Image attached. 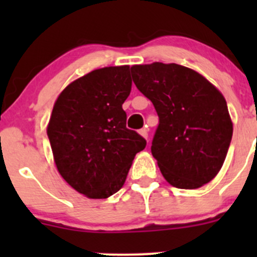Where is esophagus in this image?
I'll use <instances>...</instances> for the list:
<instances>
[{
    "mask_svg": "<svg viewBox=\"0 0 257 257\" xmlns=\"http://www.w3.org/2000/svg\"><path fill=\"white\" fill-rule=\"evenodd\" d=\"M139 134H141L142 137H143L144 139H148V131L147 129H141V131H139Z\"/></svg>",
    "mask_w": 257,
    "mask_h": 257,
    "instance_id": "obj_1",
    "label": "esophagus"
}]
</instances>
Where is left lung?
Here are the masks:
<instances>
[{"mask_svg":"<svg viewBox=\"0 0 257 257\" xmlns=\"http://www.w3.org/2000/svg\"><path fill=\"white\" fill-rule=\"evenodd\" d=\"M131 69L137 88L159 115L152 154L165 180L179 189H198L211 181L232 137L221 92L200 73L177 63L154 62Z\"/></svg>","mask_w":257,"mask_h":257,"instance_id":"1","label":"left lung"}]
</instances>
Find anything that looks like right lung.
Returning a JSON list of instances; mask_svg holds the SVG:
<instances>
[{
	"label": "right lung",
	"instance_id": "right-lung-1",
	"mask_svg": "<svg viewBox=\"0 0 257 257\" xmlns=\"http://www.w3.org/2000/svg\"><path fill=\"white\" fill-rule=\"evenodd\" d=\"M131 89L129 66L104 67L69 83L54 102L47 134L57 170L89 199L116 193L147 145L126 128L121 104Z\"/></svg>",
	"mask_w": 257,
	"mask_h": 257
}]
</instances>
